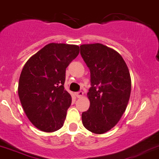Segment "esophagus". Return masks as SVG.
<instances>
[{
    "label": "esophagus",
    "mask_w": 159,
    "mask_h": 159,
    "mask_svg": "<svg viewBox=\"0 0 159 159\" xmlns=\"http://www.w3.org/2000/svg\"><path fill=\"white\" fill-rule=\"evenodd\" d=\"M75 96H76V97H78V98H80V97H82V96H84V93H83L82 91L77 92V93H75Z\"/></svg>",
    "instance_id": "obj_1"
}]
</instances>
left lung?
I'll return each instance as SVG.
<instances>
[{"label":"left lung","mask_w":159,"mask_h":159,"mask_svg":"<svg viewBox=\"0 0 159 159\" xmlns=\"http://www.w3.org/2000/svg\"><path fill=\"white\" fill-rule=\"evenodd\" d=\"M80 55L90 70L89 110L82 113L83 125L101 134L114 127L125 112L131 93V79L119 53L100 43L80 46Z\"/></svg>","instance_id":"8db88e82"}]
</instances>
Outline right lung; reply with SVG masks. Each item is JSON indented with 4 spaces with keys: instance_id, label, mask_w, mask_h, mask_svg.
<instances>
[{
    "instance_id": "obj_1",
    "label": "right lung",
    "mask_w": 159,
    "mask_h": 159,
    "mask_svg": "<svg viewBox=\"0 0 159 159\" xmlns=\"http://www.w3.org/2000/svg\"><path fill=\"white\" fill-rule=\"evenodd\" d=\"M80 53L76 45L50 43L30 57L21 70L18 96L24 112L39 129L63 125L71 96L64 89L66 68Z\"/></svg>"
}]
</instances>
